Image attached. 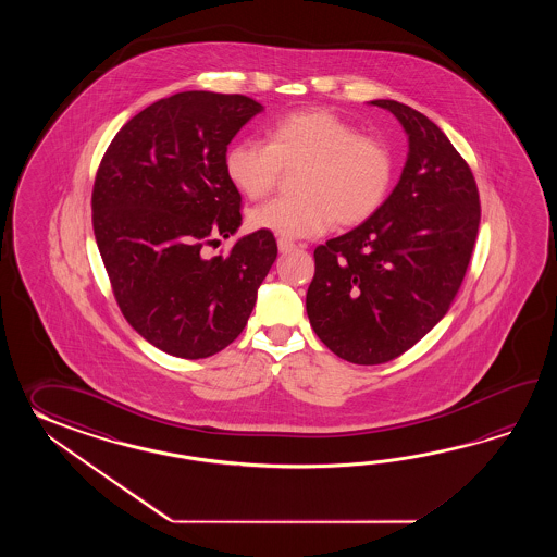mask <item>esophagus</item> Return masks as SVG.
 I'll return each mask as SVG.
<instances>
[{"instance_id":"esophagus-1","label":"esophagus","mask_w":557,"mask_h":557,"mask_svg":"<svg viewBox=\"0 0 557 557\" xmlns=\"http://www.w3.org/2000/svg\"><path fill=\"white\" fill-rule=\"evenodd\" d=\"M276 245H278V250H281V252H290V250L296 249L295 243H293V240H286V238H278V243H276Z\"/></svg>"}]
</instances>
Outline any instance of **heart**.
Returning a JSON list of instances; mask_svg holds the SVG:
<instances>
[{
    "mask_svg": "<svg viewBox=\"0 0 557 557\" xmlns=\"http://www.w3.org/2000/svg\"><path fill=\"white\" fill-rule=\"evenodd\" d=\"M284 169H302L300 197L252 209L250 225L281 238L319 237L332 221L356 226L379 213L391 195L396 159L391 145L356 129L331 109H305L276 119L267 143L245 139L226 151L228 181L252 201L276 189Z\"/></svg>",
    "mask_w": 557,
    "mask_h": 557,
    "instance_id": "1",
    "label": "heart"
}]
</instances>
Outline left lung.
<instances>
[{
  "label": "left lung",
  "instance_id": "1",
  "mask_svg": "<svg viewBox=\"0 0 557 557\" xmlns=\"http://www.w3.org/2000/svg\"><path fill=\"white\" fill-rule=\"evenodd\" d=\"M408 133L403 177L379 213L314 250L310 326L352 364L410 350L448 312L472 259L480 193L472 169L436 123L391 99Z\"/></svg>",
  "mask_w": 557,
  "mask_h": 557
}]
</instances>
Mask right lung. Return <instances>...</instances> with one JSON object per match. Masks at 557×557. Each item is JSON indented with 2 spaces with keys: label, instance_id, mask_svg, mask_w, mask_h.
<instances>
[{
  "label": "right lung",
  "instance_id": "right-lung-1",
  "mask_svg": "<svg viewBox=\"0 0 557 557\" xmlns=\"http://www.w3.org/2000/svg\"><path fill=\"white\" fill-rule=\"evenodd\" d=\"M261 109L238 94L159 99L117 131L97 169L91 221L111 290L166 355L197 360L233 343L276 259L269 231L205 257L240 225L226 145Z\"/></svg>",
  "mask_w": 557,
  "mask_h": 557
}]
</instances>
